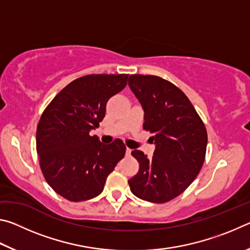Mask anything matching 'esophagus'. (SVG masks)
Here are the masks:
<instances>
[{
  "label": "esophagus",
  "instance_id": "obj_1",
  "mask_svg": "<svg viewBox=\"0 0 250 250\" xmlns=\"http://www.w3.org/2000/svg\"><path fill=\"white\" fill-rule=\"evenodd\" d=\"M131 151H132V150L129 149V147H126V150H125V154H126V155H130V154H131Z\"/></svg>",
  "mask_w": 250,
  "mask_h": 250
}]
</instances>
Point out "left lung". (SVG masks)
<instances>
[{
  "label": "left lung",
  "instance_id": "8db88e82",
  "mask_svg": "<svg viewBox=\"0 0 250 250\" xmlns=\"http://www.w3.org/2000/svg\"><path fill=\"white\" fill-rule=\"evenodd\" d=\"M129 87L145 110L143 129L153 134L151 159L131 152L139 172L128 181L135 196L166 203L179 196L196 179L206 154L204 124L186 95L175 84L151 75H131Z\"/></svg>",
  "mask_w": 250,
  "mask_h": 250
}]
</instances>
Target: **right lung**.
Listing matches in <instances>:
<instances>
[{
    "instance_id": "1",
    "label": "right lung",
    "mask_w": 250,
    "mask_h": 250,
    "mask_svg": "<svg viewBox=\"0 0 250 250\" xmlns=\"http://www.w3.org/2000/svg\"><path fill=\"white\" fill-rule=\"evenodd\" d=\"M128 76L87 75L61 90L44 110L36 130L41 170L55 192L71 202L94 198L124 158L120 139L104 145L89 132L98 128L105 104L125 87Z\"/></svg>"
}]
</instances>
